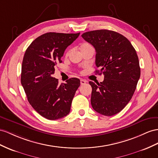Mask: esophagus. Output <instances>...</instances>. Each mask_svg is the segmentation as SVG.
<instances>
[{
    "mask_svg": "<svg viewBox=\"0 0 158 158\" xmlns=\"http://www.w3.org/2000/svg\"><path fill=\"white\" fill-rule=\"evenodd\" d=\"M86 82H87V81L84 80V79H81V81H80L81 85H84L85 83H86Z\"/></svg>",
    "mask_w": 158,
    "mask_h": 158,
    "instance_id": "esophagus-1",
    "label": "esophagus"
}]
</instances>
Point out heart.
<instances>
[{
    "mask_svg": "<svg viewBox=\"0 0 158 158\" xmlns=\"http://www.w3.org/2000/svg\"><path fill=\"white\" fill-rule=\"evenodd\" d=\"M91 47V44H90L89 43H82L81 44V47H80L81 51L85 50V49H87V48H89V47ZM68 54H69V51H67V52H66V55L67 56Z\"/></svg>",
    "mask_w": 158,
    "mask_h": 158,
    "instance_id": "1",
    "label": "heart"
}]
</instances>
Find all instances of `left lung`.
<instances>
[{"mask_svg": "<svg viewBox=\"0 0 158 158\" xmlns=\"http://www.w3.org/2000/svg\"><path fill=\"white\" fill-rule=\"evenodd\" d=\"M81 37L95 48L96 67L104 75L103 82L89 81L92 107L103 115H115L132 98L140 77L136 51L126 37L113 31H89Z\"/></svg>", "mask_w": 158, "mask_h": 158, "instance_id": "1", "label": "left lung"}]
</instances>
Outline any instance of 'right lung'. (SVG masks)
<instances>
[{
    "label": "right lung",
    "instance_id": "1",
    "mask_svg": "<svg viewBox=\"0 0 158 158\" xmlns=\"http://www.w3.org/2000/svg\"><path fill=\"white\" fill-rule=\"evenodd\" d=\"M79 34H43L31 43L24 55L21 84L31 106L47 119L56 120L69 114L72 100L80 86L77 78L59 85L52 77L56 64L62 62L64 50Z\"/></svg>",
    "mask_w": 158,
    "mask_h": 158
}]
</instances>
